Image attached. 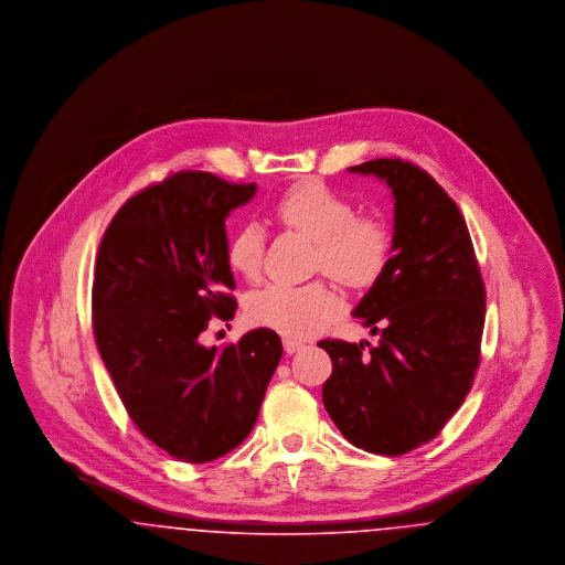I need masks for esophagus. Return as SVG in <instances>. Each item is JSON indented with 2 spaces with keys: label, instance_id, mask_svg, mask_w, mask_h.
Segmentation results:
<instances>
[{
  "label": "esophagus",
  "instance_id": "34e87169",
  "mask_svg": "<svg viewBox=\"0 0 565 565\" xmlns=\"http://www.w3.org/2000/svg\"><path fill=\"white\" fill-rule=\"evenodd\" d=\"M284 350L286 353H295V351L305 350V341H298V339H284Z\"/></svg>",
  "mask_w": 565,
  "mask_h": 565
}]
</instances>
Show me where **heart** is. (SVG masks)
<instances>
[{"label":"heart","instance_id":"obj_1","mask_svg":"<svg viewBox=\"0 0 565 565\" xmlns=\"http://www.w3.org/2000/svg\"><path fill=\"white\" fill-rule=\"evenodd\" d=\"M273 217L316 242L313 267L350 290L373 286L392 258L390 224L376 214H355L350 199L318 180H302L284 190L270 205ZM265 233L243 224L226 243V263L243 279H258L263 269ZM247 320L288 339L320 332L341 313V298L322 281L302 286L270 284L249 296Z\"/></svg>","mask_w":565,"mask_h":565}]
</instances>
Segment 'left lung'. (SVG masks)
<instances>
[{
    "mask_svg": "<svg viewBox=\"0 0 565 565\" xmlns=\"http://www.w3.org/2000/svg\"><path fill=\"white\" fill-rule=\"evenodd\" d=\"M396 199L394 256L353 316L379 345L323 339V406L369 454L403 456L438 436L481 364L484 284L463 215L428 171L403 159L350 167Z\"/></svg>",
    "mask_w": 565,
    "mask_h": 565,
    "instance_id": "obj_1",
    "label": "left lung"
}]
</instances>
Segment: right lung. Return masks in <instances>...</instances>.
Returning <instances> with one entry per match:
<instances>
[{
	"mask_svg": "<svg viewBox=\"0 0 565 565\" xmlns=\"http://www.w3.org/2000/svg\"><path fill=\"white\" fill-rule=\"evenodd\" d=\"M254 192L207 171L171 173L116 212L97 252V350L137 430L180 461L239 447L281 360L269 328L201 343L212 320L235 316L224 217Z\"/></svg>",
	"mask_w": 565,
	"mask_h": 565,
	"instance_id": "add662e5",
	"label": "right lung"
}]
</instances>
